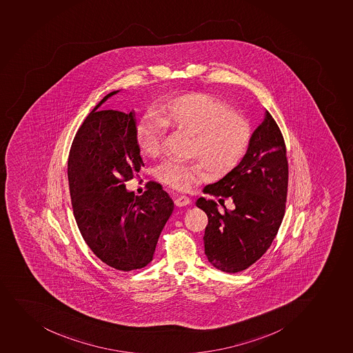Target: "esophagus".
Returning a JSON list of instances; mask_svg holds the SVG:
<instances>
[{"label": "esophagus", "mask_w": 353, "mask_h": 353, "mask_svg": "<svg viewBox=\"0 0 353 353\" xmlns=\"http://www.w3.org/2000/svg\"><path fill=\"white\" fill-rule=\"evenodd\" d=\"M174 203L176 207L187 205V204L190 203V197L185 196V195H179V196L175 197Z\"/></svg>", "instance_id": "obj_1"}]
</instances>
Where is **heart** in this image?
<instances>
[{
    "label": "heart",
    "mask_w": 353,
    "mask_h": 353,
    "mask_svg": "<svg viewBox=\"0 0 353 353\" xmlns=\"http://www.w3.org/2000/svg\"><path fill=\"white\" fill-rule=\"evenodd\" d=\"M166 128L193 136L190 156L196 160L166 161L157 168L165 185L185 190L205 178H214L237 168L249 149L252 128L230 105L210 94L193 92L163 101L154 116L141 119L136 128V143L141 153L157 158L163 153Z\"/></svg>",
    "instance_id": "b5f03b06"
}]
</instances>
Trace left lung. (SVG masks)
Wrapping results in <instances>:
<instances>
[{
	"mask_svg": "<svg viewBox=\"0 0 353 353\" xmlns=\"http://www.w3.org/2000/svg\"><path fill=\"white\" fill-rule=\"evenodd\" d=\"M288 161L278 124L266 112L237 168L204 187L203 193L230 197L234 210L219 212L215 201L200 197L196 205L208 216L204 252L212 266L227 273L250 268L278 234L286 209Z\"/></svg>",
	"mask_w": 353,
	"mask_h": 353,
	"instance_id": "8db88e82",
	"label": "left lung"
}]
</instances>
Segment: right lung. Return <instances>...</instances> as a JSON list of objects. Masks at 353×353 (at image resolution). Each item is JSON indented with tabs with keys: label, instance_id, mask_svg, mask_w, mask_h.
Masks as SVG:
<instances>
[{
	"label": "right lung",
	"instance_id": "1",
	"mask_svg": "<svg viewBox=\"0 0 353 353\" xmlns=\"http://www.w3.org/2000/svg\"><path fill=\"white\" fill-rule=\"evenodd\" d=\"M108 94L85 117L72 143L67 175L79 230L94 254L119 271L151 263L174 203L150 181L141 196L125 182L144 166L136 143L134 112L100 110Z\"/></svg>",
	"mask_w": 353,
	"mask_h": 353
}]
</instances>
